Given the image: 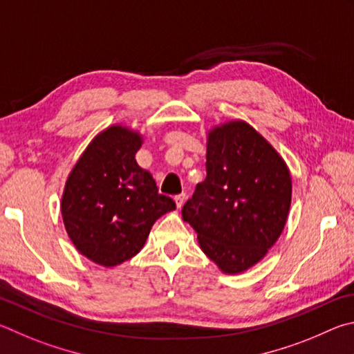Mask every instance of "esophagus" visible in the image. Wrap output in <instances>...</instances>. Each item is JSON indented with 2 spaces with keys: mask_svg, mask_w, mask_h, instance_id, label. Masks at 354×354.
Returning a JSON list of instances; mask_svg holds the SVG:
<instances>
[{
  "mask_svg": "<svg viewBox=\"0 0 354 354\" xmlns=\"http://www.w3.org/2000/svg\"><path fill=\"white\" fill-rule=\"evenodd\" d=\"M174 201H176V205H177V208H182V207H183V203H185V201H187V194H185V193L178 194V196L174 197Z\"/></svg>",
  "mask_w": 354,
  "mask_h": 354,
  "instance_id": "esophagus-1",
  "label": "esophagus"
}]
</instances>
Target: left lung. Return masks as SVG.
<instances>
[{
  "label": "left lung",
  "mask_w": 354,
  "mask_h": 354,
  "mask_svg": "<svg viewBox=\"0 0 354 354\" xmlns=\"http://www.w3.org/2000/svg\"><path fill=\"white\" fill-rule=\"evenodd\" d=\"M292 180L284 160L245 121L208 132L207 178L182 208L202 252L225 274L252 268L286 225Z\"/></svg>",
  "instance_id": "obj_1"
}]
</instances>
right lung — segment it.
Listing matches in <instances>:
<instances>
[{
  "instance_id": "right-lung-1",
  "label": "right lung",
  "mask_w": 354,
  "mask_h": 354,
  "mask_svg": "<svg viewBox=\"0 0 354 354\" xmlns=\"http://www.w3.org/2000/svg\"><path fill=\"white\" fill-rule=\"evenodd\" d=\"M138 132L110 126L97 133L68 176L62 218L76 249L104 268L138 253L160 216L176 209L158 193L151 172L138 166Z\"/></svg>"
}]
</instances>
